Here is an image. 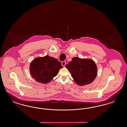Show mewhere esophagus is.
Listing matches in <instances>:
<instances>
[{
    "mask_svg": "<svg viewBox=\"0 0 127 127\" xmlns=\"http://www.w3.org/2000/svg\"><path fill=\"white\" fill-rule=\"evenodd\" d=\"M62 65L63 66H65V65L66 64V63L64 61H63V62H62Z\"/></svg>",
    "mask_w": 127,
    "mask_h": 127,
    "instance_id": "1",
    "label": "esophagus"
}]
</instances>
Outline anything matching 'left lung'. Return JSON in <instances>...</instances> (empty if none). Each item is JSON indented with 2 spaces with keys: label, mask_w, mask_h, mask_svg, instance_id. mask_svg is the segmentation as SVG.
I'll return each instance as SVG.
<instances>
[{
  "label": "left lung",
  "mask_w": 127,
  "mask_h": 127,
  "mask_svg": "<svg viewBox=\"0 0 127 127\" xmlns=\"http://www.w3.org/2000/svg\"><path fill=\"white\" fill-rule=\"evenodd\" d=\"M65 67L71 73L75 82L80 86L90 84L97 75V66L90 59L73 57Z\"/></svg>",
  "instance_id": "left-lung-1"
}]
</instances>
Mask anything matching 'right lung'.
I'll use <instances>...</instances> for the list:
<instances>
[{"mask_svg":"<svg viewBox=\"0 0 127 127\" xmlns=\"http://www.w3.org/2000/svg\"><path fill=\"white\" fill-rule=\"evenodd\" d=\"M62 68V63L57 60L48 56L36 58L30 65L31 76L38 82L47 84L56 77Z\"/></svg>","mask_w":127,"mask_h":127,"instance_id":"obj_1","label":"right lung"}]
</instances>
